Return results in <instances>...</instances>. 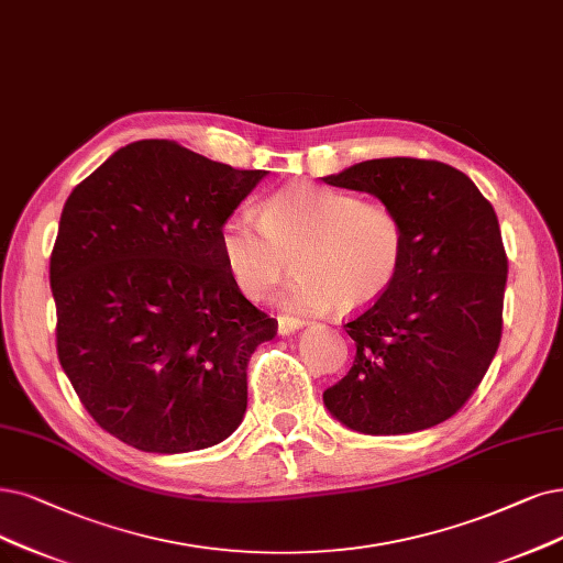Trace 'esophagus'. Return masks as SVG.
Instances as JSON below:
<instances>
[{
  "mask_svg": "<svg viewBox=\"0 0 563 563\" xmlns=\"http://www.w3.org/2000/svg\"><path fill=\"white\" fill-rule=\"evenodd\" d=\"M302 325H305V321H300V319H290V317H279V319H277V330H279V334H290V332L300 330Z\"/></svg>",
  "mask_w": 563,
  "mask_h": 563,
  "instance_id": "esophagus-1",
  "label": "esophagus"
}]
</instances>
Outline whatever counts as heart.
<instances>
[{
  "label": "heart",
  "instance_id": "1",
  "mask_svg": "<svg viewBox=\"0 0 563 563\" xmlns=\"http://www.w3.org/2000/svg\"><path fill=\"white\" fill-rule=\"evenodd\" d=\"M219 244L246 298L263 300L296 256L300 273L284 305L302 313L330 307L353 313L378 302L395 284L407 256V227L386 203L296 183L265 196L258 217L231 212Z\"/></svg>",
  "mask_w": 563,
  "mask_h": 563
}]
</instances>
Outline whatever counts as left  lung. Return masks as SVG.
<instances>
[{
	"label": "left lung",
	"instance_id": "obj_1",
	"mask_svg": "<svg viewBox=\"0 0 563 563\" xmlns=\"http://www.w3.org/2000/svg\"><path fill=\"white\" fill-rule=\"evenodd\" d=\"M323 179L374 194L407 227L395 284L344 325L355 357L323 393L328 411L363 434H411L453 418L501 342L508 258L492 203L462 170L413 156Z\"/></svg>",
	"mask_w": 563,
	"mask_h": 563
}]
</instances>
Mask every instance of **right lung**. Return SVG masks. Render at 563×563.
Masks as SVG:
<instances>
[{"mask_svg":"<svg viewBox=\"0 0 563 563\" xmlns=\"http://www.w3.org/2000/svg\"><path fill=\"white\" fill-rule=\"evenodd\" d=\"M265 175L136 141L66 198L51 254L57 357L101 430L143 453L235 432L277 321L246 300L219 229Z\"/></svg>","mask_w":563,"mask_h":563,"instance_id":"right-lung-1","label":"right lung"}]
</instances>
